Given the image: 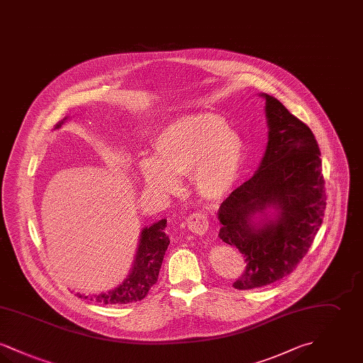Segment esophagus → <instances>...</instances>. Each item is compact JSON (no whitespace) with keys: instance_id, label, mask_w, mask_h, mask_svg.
<instances>
[{"instance_id":"obj_1","label":"esophagus","mask_w":363,"mask_h":363,"mask_svg":"<svg viewBox=\"0 0 363 363\" xmlns=\"http://www.w3.org/2000/svg\"><path fill=\"white\" fill-rule=\"evenodd\" d=\"M186 225L189 227L190 231L199 235H204L208 231V216L206 212L199 211L191 213L186 219Z\"/></svg>"}]
</instances>
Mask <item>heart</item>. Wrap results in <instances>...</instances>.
I'll use <instances>...</instances> for the list:
<instances>
[{
  "label": "heart",
  "mask_w": 363,
  "mask_h": 363,
  "mask_svg": "<svg viewBox=\"0 0 363 363\" xmlns=\"http://www.w3.org/2000/svg\"><path fill=\"white\" fill-rule=\"evenodd\" d=\"M156 159H143L138 173L145 188L162 194L179 189V178L190 174L203 197L228 194L241 175L246 147L241 135L213 114H197L167 125L154 140Z\"/></svg>",
  "instance_id": "obj_1"
}]
</instances>
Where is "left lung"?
<instances>
[{"mask_svg":"<svg viewBox=\"0 0 363 363\" xmlns=\"http://www.w3.org/2000/svg\"><path fill=\"white\" fill-rule=\"evenodd\" d=\"M265 98L268 145L259 170L233 190L219 207L222 241L245 257L237 290L272 284L290 275L305 257L327 208L320 148L311 128L277 98ZM272 207L277 215L253 223L255 213Z\"/></svg>","mask_w":363,"mask_h":363,"instance_id":"1","label":"left lung"}]
</instances>
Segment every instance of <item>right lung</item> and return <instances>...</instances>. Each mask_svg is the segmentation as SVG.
<instances>
[{"label":"right lung","mask_w":363,"mask_h":363,"mask_svg":"<svg viewBox=\"0 0 363 363\" xmlns=\"http://www.w3.org/2000/svg\"><path fill=\"white\" fill-rule=\"evenodd\" d=\"M67 118H64L65 121ZM64 121L60 122L55 129H58ZM167 220L162 219L150 227L143 228L138 253L130 275L117 289L99 294L94 296L98 303L104 305H117V303H132L138 302L147 296L151 287L157 281V275L162 267V261L167 246L170 243L169 237L164 233ZM79 298H88L82 294H77ZM92 301V298H89Z\"/></svg>","instance_id":"add662e5"}]
</instances>
